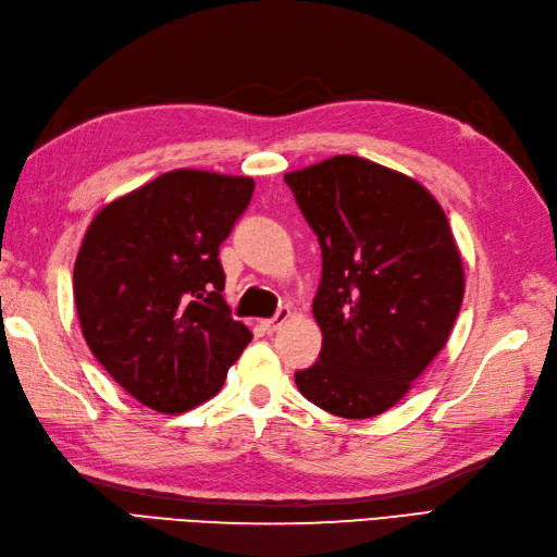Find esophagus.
Listing matches in <instances>:
<instances>
[{"label": "esophagus", "instance_id": "obj_1", "mask_svg": "<svg viewBox=\"0 0 557 557\" xmlns=\"http://www.w3.org/2000/svg\"><path fill=\"white\" fill-rule=\"evenodd\" d=\"M288 319H290V310H286V307H283V310L276 312V317L259 321V326H262L264 333H276L283 324H288Z\"/></svg>", "mask_w": 557, "mask_h": 557}]
</instances>
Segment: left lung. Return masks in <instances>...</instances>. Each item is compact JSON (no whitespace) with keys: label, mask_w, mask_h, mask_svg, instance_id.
<instances>
[{"label":"left lung","mask_w":557,"mask_h":557,"mask_svg":"<svg viewBox=\"0 0 557 557\" xmlns=\"http://www.w3.org/2000/svg\"><path fill=\"white\" fill-rule=\"evenodd\" d=\"M283 181L321 247L312 312L324 341L295 383L331 414L376 417L443 350L460 312L465 271L446 212L422 183L352 154Z\"/></svg>","instance_id":"1"}]
</instances>
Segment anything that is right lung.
Wrapping results in <instances>:
<instances>
[{
	"mask_svg": "<svg viewBox=\"0 0 557 557\" xmlns=\"http://www.w3.org/2000/svg\"><path fill=\"white\" fill-rule=\"evenodd\" d=\"M255 181L176 169L95 214L73 267L85 343L135 400L176 414L224 386L252 333L224 300L219 245Z\"/></svg>",
	"mask_w": 557,
	"mask_h": 557,
	"instance_id": "add662e5",
	"label": "right lung"
}]
</instances>
